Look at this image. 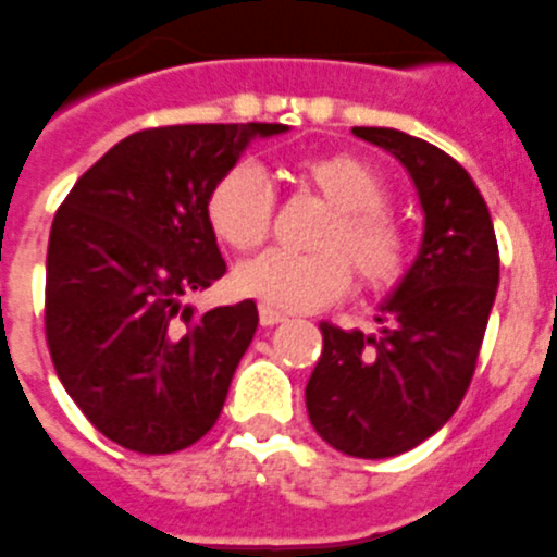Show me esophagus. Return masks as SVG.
Wrapping results in <instances>:
<instances>
[{"label": "esophagus", "instance_id": "1", "mask_svg": "<svg viewBox=\"0 0 557 557\" xmlns=\"http://www.w3.org/2000/svg\"><path fill=\"white\" fill-rule=\"evenodd\" d=\"M284 320H287V314L275 311V308L261 306V326H275V323H284Z\"/></svg>", "mask_w": 557, "mask_h": 557}]
</instances>
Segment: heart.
Returning a JSON list of instances; mask_svg holds the SVG:
<instances>
[{
    "instance_id": "heart-1",
    "label": "heart",
    "mask_w": 557,
    "mask_h": 557,
    "mask_svg": "<svg viewBox=\"0 0 557 557\" xmlns=\"http://www.w3.org/2000/svg\"><path fill=\"white\" fill-rule=\"evenodd\" d=\"M294 181L329 205L311 255L267 251L234 270V287L275 311H311L359 287L385 290L404 275L407 237L385 210V181L352 153H318L294 165ZM207 222L225 246L258 249L273 231V193L263 174L239 162L207 195Z\"/></svg>"
}]
</instances>
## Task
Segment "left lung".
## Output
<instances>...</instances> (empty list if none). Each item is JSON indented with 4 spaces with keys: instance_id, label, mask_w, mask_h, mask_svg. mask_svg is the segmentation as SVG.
I'll list each match as a JSON object with an SVG mask.
<instances>
[{
    "instance_id": "8db88e82",
    "label": "left lung",
    "mask_w": 557,
    "mask_h": 557,
    "mask_svg": "<svg viewBox=\"0 0 557 557\" xmlns=\"http://www.w3.org/2000/svg\"><path fill=\"white\" fill-rule=\"evenodd\" d=\"M407 169L424 210L421 249L368 332L320 323L306 385L320 440L362 460L430 440L472 383L498 287V243L484 195L445 150L388 127H352Z\"/></svg>"
}]
</instances>
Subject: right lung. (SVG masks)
I'll return each mask as SVG.
<instances>
[{"label": "right lung", "mask_w": 557, "mask_h": 557, "mask_svg": "<svg viewBox=\"0 0 557 557\" xmlns=\"http://www.w3.org/2000/svg\"><path fill=\"white\" fill-rule=\"evenodd\" d=\"M284 124H174L121 139L73 184L47 249V344L64 392L107 440L184 450L216 424L258 306L195 314L225 275L207 195Z\"/></svg>", "instance_id": "add662e5"}]
</instances>
